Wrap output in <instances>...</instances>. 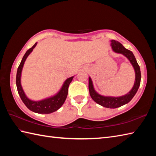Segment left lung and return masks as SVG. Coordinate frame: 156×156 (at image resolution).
I'll list each match as a JSON object with an SVG mask.
<instances>
[{"mask_svg":"<svg viewBox=\"0 0 156 156\" xmlns=\"http://www.w3.org/2000/svg\"><path fill=\"white\" fill-rule=\"evenodd\" d=\"M111 46L112 49H113V51L117 53H119V54H123L129 59V60L130 61L131 64L133 65L135 72V82L133 88H132L131 91L128 92L127 94L122 96V97H103V96L98 94L97 92L94 90L90 78H89L88 80V88L90 97L94 102H96L97 103L102 106V107H104L115 108L128 103V102L133 98L135 94H136L137 91L138 90L139 87H140L141 76L140 66L138 65L136 59H135L132 51L125 48L121 44L115 40H111Z\"/></svg>","mask_w":156,"mask_h":156,"instance_id":"1","label":"left lung"}]
</instances>
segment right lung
Returning a JSON list of instances; mask_svg holds the SVG:
<instances>
[{
    "label": "right lung",
    "instance_id": "1",
    "mask_svg": "<svg viewBox=\"0 0 156 156\" xmlns=\"http://www.w3.org/2000/svg\"><path fill=\"white\" fill-rule=\"evenodd\" d=\"M36 45H37V43H35V44L33 45L32 48L28 49L27 52L25 53L24 56H23L21 64L19 66L16 76V88H17L18 93L20 96V97H21L22 101L23 102V103L25 105L26 107H27L29 110H31L33 112H37V113L49 114L58 110V109L62 107V105L64 103L68 95L69 85L72 80L73 76L71 78H68L67 80L65 81L64 84L62 86L61 90H59L58 93L55 95L54 97L46 98L40 101H33L29 100V99L25 96L21 87V74L23 65H24V63L26 60V59H27V56L30 54V53L33 51V49L35 47Z\"/></svg>",
    "mask_w": 156,
    "mask_h": 156
}]
</instances>
